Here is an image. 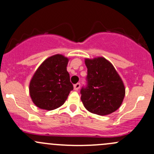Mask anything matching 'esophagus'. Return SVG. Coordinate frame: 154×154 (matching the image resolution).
<instances>
[{"mask_svg": "<svg viewBox=\"0 0 154 154\" xmlns=\"http://www.w3.org/2000/svg\"><path fill=\"white\" fill-rule=\"evenodd\" d=\"M80 87V83H77L75 85H74V89L75 91H78L79 88Z\"/></svg>", "mask_w": 154, "mask_h": 154, "instance_id": "obj_1", "label": "esophagus"}]
</instances>
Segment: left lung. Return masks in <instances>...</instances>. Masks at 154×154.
Returning a JSON list of instances; mask_svg holds the SVG:
<instances>
[{"label":"left lung","mask_w":154,"mask_h":154,"mask_svg":"<svg viewBox=\"0 0 154 154\" xmlns=\"http://www.w3.org/2000/svg\"><path fill=\"white\" fill-rule=\"evenodd\" d=\"M88 85L82 88L81 100L88 111L100 116L114 112L122 105L125 88L112 64L103 57L85 59Z\"/></svg>","instance_id":"left-lung-1"}]
</instances>
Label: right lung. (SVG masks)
<instances>
[{
  "label": "right lung",
  "mask_w": 154,
  "mask_h": 154,
  "mask_svg": "<svg viewBox=\"0 0 154 154\" xmlns=\"http://www.w3.org/2000/svg\"><path fill=\"white\" fill-rule=\"evenodd\" d=\"M69 59L54 54L45 60L31 79L29 94L40 109L51 111L64 104L74 87L67 72Z\"/></svg>",
  "instance_id": "add662e5"
}]
</instances>
